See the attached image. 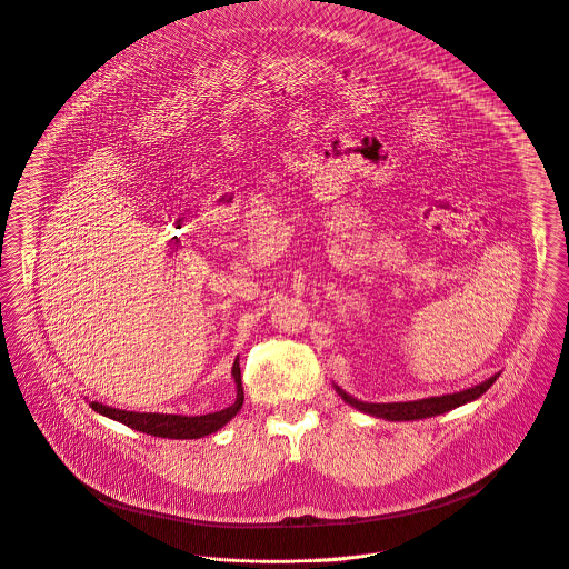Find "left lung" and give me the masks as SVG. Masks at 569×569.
<instances>
[{
	"label": "left lung",
	"mask_w": 569,
	"mask_h": 569,
	"mask_svg": "<svg viewBox=\"0 0 569 569\" xmlns=\"http://www.w3.org/2000/svg\"><path fill=\"white\" fill-rule=\"evenodd\" d=\"M497 375L490 377L485 383L456 392V395H445V397H431V399H422V401H407V403H361L352 397H348L343 390L337 388V392L341 395V399L346 403H350L366 413H372L377 418H386V420H418V418H429V416H438L445 413L453 407L465 406L469 401H476L478 397H482L488 388L495 383Z\"/></svg>",
	"instance_id": "1"
}]
</instances>
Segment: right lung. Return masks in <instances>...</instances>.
Listing matches in <instances>:
<instances>
[{
	"label": "right lung",
	"instance_id": "obj_1",
	"mask_svg": "<svg viewBox=\"0 0 569 569\" xmlns=\"http://www.w3.org/2000/svg\"><path fill=\"white\" fill-rule=\"evenodd\" d=\"M234 381H237V401L221 411L214 413H203V416H179V413H140V411H124L116 407L102 406L91 401L89 407L102 416H109L131 429L158 436V438H177V440H190V438H201L208 433L219 431L226 422H230L237 411L243 407V381H241V366L234 361L232 368Z\"/></svg>",
	"mask_w": 569,
	"mask_h": 569
}]
</instances>
